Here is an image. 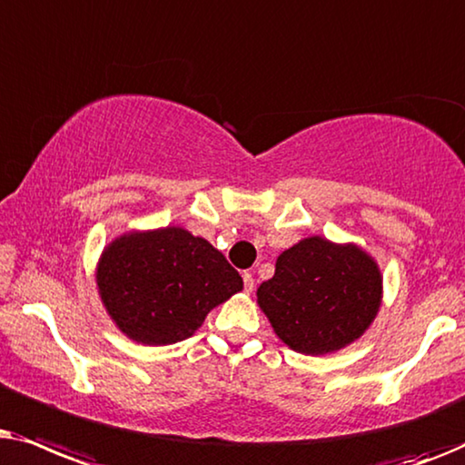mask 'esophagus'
<instances>
[{"label":"esophagus","instance_id":"obj_1","mask_svg":"<svg viewBox=\"0 0 465 465\" xmlns=\"http://www.w3.org/2000/svg\"><path fill=\"white\" fill-rule=\"evenodd\" d=\"M242 278H244V289H246V293H251V291L255 289V278H252L251 272H244Z\"/></svg>","mask_w":465,"mask_h":465}]
</instances>
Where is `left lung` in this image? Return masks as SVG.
I'll list each match as a JSON object with an SVG mask.
<instances>
[{
  "label": "left lung",
  "mask_w": 465,
  "mask_h": 465,
  "mask_svg": "<svg viewBox=\"0 0 465 465\" xmlns=\"http://www.w3.org/2000/svg\"><path fill=\"white\" fill-rule=\"evenodd\" d=\"M257 304L289 349L338 352L370 330L382 304V274L361 246L311 236L282 251L259 284Z\"/></svg>",
  "instance_id": "8db88e82"
}]
</instances>
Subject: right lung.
<instances>
[{
    "mask_svg": "<svg viewBox=\"0 0 465 465\" xmlns=\"http://www.w3.org/2000/svg\"><path fill=\"white\" fill-rule=\"evenodd\" d=\"M95 282L119 331L146 346L193 336L244 284L221 251L178 225L116 236L99 255Z\"/></svg>",
    "mask_w": 465,
    "mask_h": 465,
    "instance_id": "obj_1",
    "label": "right lung"
}]
</instances>
